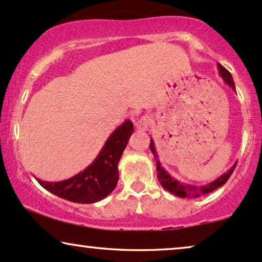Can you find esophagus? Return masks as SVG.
Wrapping results in <instances>:
<instances>
[{"label":"esophagus","instance_id":"esophagus-1","mask_svg":"<svg viewBox=\"0 0 262 262\" xmlns=\"http://www.w3.org/2000/svg\"><path fill=\"white\" fill-rule=\"evenodd\" d=\"M150 124H151L150 117H148V115H143V117H141L136 120L135 126H136V128H138V130L145 131L149 126H150Z\"/></svg>","mask_w":262,"mask_h":262}]
</instances>
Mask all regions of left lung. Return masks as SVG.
Returning <instances> with one entry per match:
<instances>
[{
	"instance_id": "1",
	"label": "left lung",
	"mask_w": 262,
	"mask_h": 262,
	"mask_svg": "<svg viewBox=\"0 0 262 262\" xmlns=\"http://www.w3.org/2000/svg\"><path fill=\"white\" fill-rule=\"evenodd\" d=\"M218 70H219L220 76L223 77L224 81H225L227 85H230L231 88H232V90L236 91L235 83H233L232 76H231V73L229 72V71H227L224 66H222L220 63H218ZM150 150L156 160V171H158L156 174H158V179H159V182H160V184L162 185V188L166 189L171 193H173V195L179 196V198H182V199L200 198V196L206 195V193H209V192L214 191L215 189L220 188V186L224 185L227 181H229L230 176L232 174L233 171H235L236 165H237V162H236V164L233 165L232 167L229 169V171L220 176L219 178H216L214 182L209 183V184L201 185V186L190 185V184H184V183H181V182L177 181V179L172 178V177L169 176L164 168H162L160 161H159L158 154H156L154 141H152V139H150Z\"/></svg>"
}]
</instances>
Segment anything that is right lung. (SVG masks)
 Listing matches in <instances>:
<instances>
[{"label":"right lung","mask_w":262,"mask_h":262,"mask_svg":"<svg viewBox=\"0 0 262 262\" xmlns=\"http://www.w3.org/2000/svg\"><path fill=\"white\" fill-rule=\"evenodd\" d=\"M132 132L134 124L126 120L108 137L93 164L72 178L56 183L36 179L44 189L67 201L76 203L101 201L107 198L118 184V164Z\"/></svg>","instance_id":"obj_1"}]
</instances>
